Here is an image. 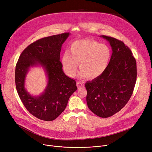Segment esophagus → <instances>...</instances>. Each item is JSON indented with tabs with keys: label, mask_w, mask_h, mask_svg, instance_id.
Segmentation results:
<instances>
[{
	"label": "esophagus",
	"mask_w": 152,
	"mask_h": 152,
	"mask_svg": "<svg viewBox=\"0 0 152 152\" xmlns=\"http://www.w3.org/2000/svg\"><path fill=\"white\" fill-rule=\"evenodd\" d=\"M77 86L78 89H81V88H83L85 87V85H84V83L81 81H77Z\"/></svg>",
	"instance_id": "1"
}]
</instances>
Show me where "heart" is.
I'll list each match as a JSON object with an SVG mask.
<instances>
[{
	"label": "heart",
	"instance_id": "heart-1",
	"mask_svg": "<svg viewBox=\"0 0 152 152\" xmlns=\"http://www.w3.org/2000/svg\"><path fill=\"white\" fill-rule=\"evenodd\" d=\"M69 53L63 55L61 62L66 74L72 78L77 74L78 63L81 77L91 79L98 77L107 68L111 58V50L108 46L90 39L73 42Z\"/></svg>",
	"mask_w": 152,
	"mask_h": 152
}]
</instances>
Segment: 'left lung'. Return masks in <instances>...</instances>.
Instances as JSON below:
<instances>
[{
    "instance_id": "obj_1",
    "label": "left lung",
    "mask_w": 152,
    "mask_h": 152,
    "mask_svg": "<svg viewBox=\"0 0 152 152\" xmlns=\"http://www.w3.org/2000/svg\"><path fill=\"white\" fill-rule=\"evenodd\" d=\"M101 37L109 42L112 54L104 72L86 83V102L96 115L108 118L121 110L130 99L137 80V62L131 50L122 41Z\"/></svg>"
}]
</instances>
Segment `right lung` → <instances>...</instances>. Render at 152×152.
I'll use <instances>...</instances> for the list:
<instances>
[{"label":"right lung","instance_id":"1","mask_svg":"<svg viewBox=\"0 0 152 152\" xmlns=\"http://www.w3.org/2000/svg\"><path fill=\"white\" fill-rule=\"evenodd\" d=\"M69 32L39 39L27 46L20 54L15 71L19 96L27 110L37 118L51 121L64 110L71 95L77 89L76 81L63 71L60 54ZM40 65L45 70L48 84L40 96H31L24 88L26 75L31 66Z\"/></svg>","mask_w":152,"mask_h":152}]
</instances>
